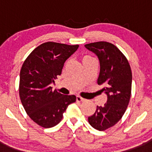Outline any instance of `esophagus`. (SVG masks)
<instances>
[{
	"label": "esophagus",
	"instance_id": "esophagus-1",
	"mask_svg": "<svg viewBox=\"0 0 152 152\" xmlns=\"http://www.w3.org/2000/svg\"><path fill=\"white\" fill-rule=\"evenodd\" d=\"M85 100V99H83V98H82L81 96H76V102H84Z\"/></svg>",
	"mask_w": 152,
	"mask_h": 152
}]
</instances>
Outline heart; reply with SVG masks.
<instances>
[{
    "label": "heart",
    "mask_w": 152,
    "mask_h": 152,
    "mask_svg": "<svg viewBox=\"0 0 152 152\" xmlns=\"http://www.w3.org/2000/svg\"><path fill=\"white\" fill-rule=\"evenodd\" d=\"M95 59V58L93 57V56H90V55H86V56H83V58H82V62H87V61L92 60V59Z\"/></svg>",
    "instance_id": "1"
}]
</instances>
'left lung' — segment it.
Segmentation results:
<instances>
[{"mask_svg":"<svg viewBox=\"0 0 152 152\" xmlns=\"http://www.w3.org/2000/svg\"><path fill=\"white\" fill-rule=\"evenodd\" d=\"M85 46L99 57L98 84L104 86L102 91L107 95V103L103 107L97 106L88 122L96 129L104 131L115 125L126 110L132 92L131 67L124 53L110 42L100 41Z\"/></svg>","mask_w":152,"mask_h":152,"instance_id":"obj_1","label":"left lung"}]
</instances>
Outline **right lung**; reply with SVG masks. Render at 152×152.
<instances>
[{"label": "right lung", "instance_id": "right-lung-1", "mask_svg": "<svg viewBox=\"0 0 152 152\" xmlns=\"http://www.w3.org/2000/svg\"><path fill=\"white\" fill-rule=\"evenodd\" d=\"M79 45L47 42L37 47L23 64L20 73L19 95L30 118L43 128L57 125L74 95H62L52 90L50 84L62 73L65 61Z\"/></svg>", "mask_w": 152, "mask_h": 152}]
</instances>
